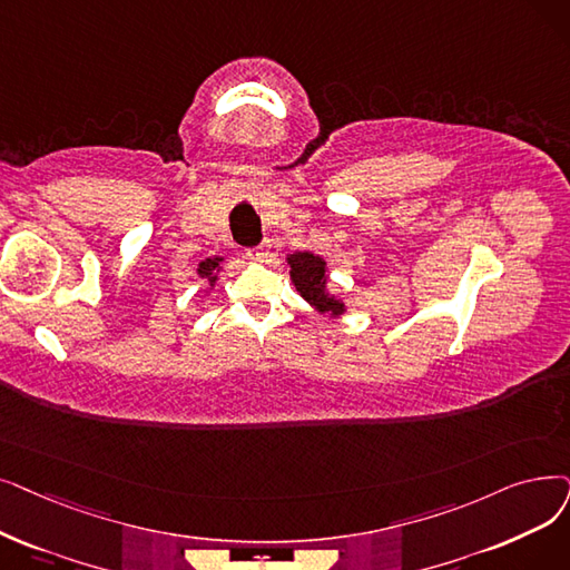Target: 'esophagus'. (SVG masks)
<instances>
[{
	"label": "esophagus",
	"mask_w": 570,
	"mask_h": 570,
	"mask_svg": "<svg viewBox=\"0 0 570 570\" xmlns=\"http://www.w3.org/2000/svg\"><path fill=\"white\" fill-rule=\"evenodd\" d=\"M246 256H249L252 261H263L267 256V244L252 246V249H246Z\"/></svg>",
	"instance_id": "1"
}]
</instances>
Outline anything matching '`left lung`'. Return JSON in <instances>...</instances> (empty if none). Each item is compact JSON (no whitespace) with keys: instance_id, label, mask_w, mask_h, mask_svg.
<instances>
[{"instance_id":"obj_1","label":"left lung","mask_w":570,"mask_h":570,"mask_svg":"<svg viewBox=\"0 0 570 570\" xmlns=\"http://www.w3.org/2000/svg\"><path fill=\"white\" fill-rule=\"evenodd\" d=\"M291 279L303 298L314 305L321 314H342L344 305L326 293V263L309 252L291 254Z\"/></svg>"}]
</instances>
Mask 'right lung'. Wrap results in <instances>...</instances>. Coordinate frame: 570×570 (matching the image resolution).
I'll return each mask as SVG.
<instances>
[{
    "instance_id": "right-lung-1",
    "label": "right lung",
    "mask_w": 570,
    "mask_h": 570,
    "mask_svg": "<svg viewBox=\"0 0 570 570\" xmlns=\"http://www.w3.org/2000/svg\"><path fill=\"white\" fill-rule=\"evenodd\" d=\"M224 261V258H207V261H203L200 263V267H197V275H200L203 279H207L209 284H214L216 282V272L214 269H218V263Z\"/></svg>"
}]
</instances>
